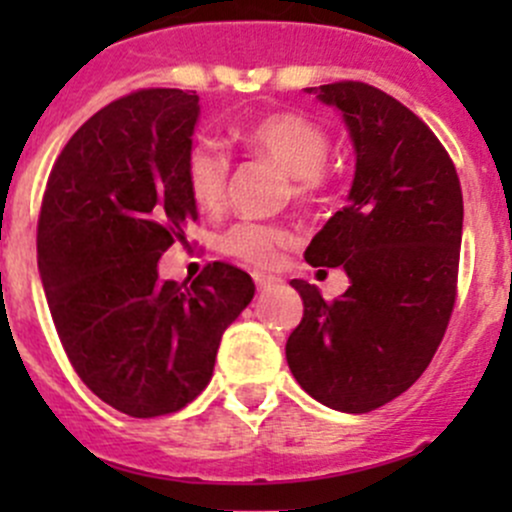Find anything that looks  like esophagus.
Wrapping results in <instances>:
<instances>
[{
	"label": "esophagus",
	"mask_w": 512,
	"mask_h": 512,
	"mask_svg": "<svg viewBox=\"0 0 512 512\" xmlns=\"http://www.w3.org/2000/svg\"><path fill=\"white\" fill-rule=\"evenodd\" d=\"M252 280H255V285H257V289H270V287H275V285H280V277H275V275H267V272H252Z\"/></svg>",
	"instance_id": "34e87169"
}]
</instances>
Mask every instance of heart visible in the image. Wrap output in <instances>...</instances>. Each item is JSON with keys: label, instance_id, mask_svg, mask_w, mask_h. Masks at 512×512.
Instances as JSON below:
<instances>
[{"label": "heart", "instance_id": "b5f03b06", "mask_svg": "<svg viewBox=\"0 0 512 512\" xmlns=\"http://www.w3.org/2000/svg\"><path fill=\"white\" fill-rule=\"evenodd\" d=\"M242 141L257 156L280 165L292 175V193L309 198L322 188V168L329 158V136L317 123L294 113H280L257 121L242 133ZM230 158L213 141H198L185 156V183L193 203L213 213L225 203ZM292 242V232L280 225L237 223L225 232L223 250L250 265H272L282 247Z\"/></svg>", "mask_w": 512, "mask_h": 512}]
</instances>
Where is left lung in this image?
Instances as JSON below:
<instances>
[{"label":"left lung","mask_w":512,"mask_h":512,"mask_svg":"<svg viewBox=\"0 0 512 512\" xmlns=\"http://www.w3.org/2000/svg\"><path fill=\"white\" fill-rule=\"evenodd\" d=\"M354 148L347 205L309 242L312 267H342L347 292L324 302L289 285L304 317L287 339L294 379L319 404L366 414L404 394L436 354L456 302L463 195L431 128L404 103L359 81L317 86Z\"/></svg>","instance_id":"obj_1"}]
</instances>
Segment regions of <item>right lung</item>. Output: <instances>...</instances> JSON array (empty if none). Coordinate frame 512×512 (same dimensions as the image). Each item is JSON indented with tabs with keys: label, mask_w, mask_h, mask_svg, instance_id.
Segmentation results:
<instances>
[{
	"label": "right lung",
	"mask_w": 512,
	"mask_h": 512,
	"mask_svg": "<svg viewBox=\"0 0 512 512\" xmlns=\"http://www.w3.org/2000/svg\"><path fill=\"white\" fill-rule=\"evenodd\" d=\"M198 101L148 89L108 103L66 143L41 203L39 277L66 356L98 399L136 418L173 414L208 386L227 324L255 297L225 262L190 285L158 277L198 220L185 183Z\"/></svg>",
	"instance_id": "1"
}]
</instances>
